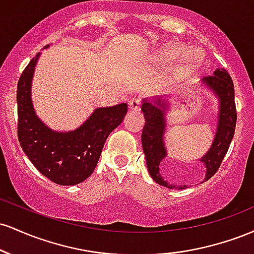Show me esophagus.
<instances>
[{
    "instance_id": "obj_1",
    "label": "esophagus",
    "mask_w": 254,
    "mask_h": 254,
    "mask_svg": "<svg viewBox=\"0 0 254 254\" xmlns=\"http://www.w3.org/2000/svg\"><path fill=\"white\" fill-rule=\"evenodd\" d=\"M139 107H141V101H139V99H131L129 103V109L132 111H138Z\"/></svg>"
}]
</instances>
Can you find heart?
I'll return each instance as SVG.
<instances>
[{
    "label": "heart",
    "instance_id": "1",
    "mask_svg": "<svg viewBox=\"0 0 254 254\" xmlns=\"http://www.w3.org/2000/svg\"><path fill=\"white\" fill-rule=\"evenodd\" d=\"M164 55L168 58H179L183 56V62L188 66H194L200 63L202 57L197 50H189L182 44H171L166 46Z\"/></svg>",
    "mask_w": 254,
    "mask_h": 254
}]
</instances>
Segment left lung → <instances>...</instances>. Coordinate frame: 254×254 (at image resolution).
<instances>
[{"label": "left lung", "mask_w": 254, "mask_h": 254, "mask_svg": "<svg viewBox=\"0 0 254 254\" xmlns=\"http://www.w3.org/2000/svg\"><path fill=\"white\" fill-rule=\"evenodd\" d=\"M202 83L218 99L217 125L214 141L205 155L198 159V161L204 164L206 168L204 178V182H206L216 173L224 155L228 151L237 125V107L234 101V84L229 74L223 68L216 69L214 75L203 77ZM141 110L145 119L142 131V147L150 177L154 182L165 188L184 190L188 185H174L168 183L160 172L161 161L167 156L165 132L167 127L166 113L170 110V101L167 97H157L151 100L143 99Z\"/></svg>", "instance_id": "left-lung-1"}]
</instances>
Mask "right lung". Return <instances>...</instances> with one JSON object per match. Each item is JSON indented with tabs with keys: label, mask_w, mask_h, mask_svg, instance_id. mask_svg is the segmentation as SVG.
<instances>
[{
	"label": "right lung",
	"mask_w": 254,
	"mask_h": 254,
	"mask_svg": "<svg viewBox=\"0 0 254 254\" xmlns=\"http://www.w3.org/2000/svg\"><path fill=\"white\" fill-rule=\"evenodd\" d=\"M39 57L40 52L17 82V137L24 153L43 176L58 185H76L97 167L105 142L123 122L127 105L95 109L75 130H52L38 117L32 103V78Z\"/></svg>",
	"instance_id": "add662e5"
}]
</instances>
